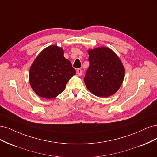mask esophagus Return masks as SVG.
<instances>
[{
    "mask_svg": "<svg viewBox=\"0 0 157 157\" xmlns=\"http://www.w3.org/2000/svg\"><path fill=\"white\" fill-rule=\"evenodd\" d=\"M77 75H79V76L82 75V70L80 69H77Z\"/></svg>",
    "mask_w": 157,
    "mask_h": 157,
    "instance_id": "esophagus-1",
    "label": "esophagus"
}]
</instances>
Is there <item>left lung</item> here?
Returning a JSON list of instances; mask_svg holds the SVG:
<instances>
[{
    "mask_svg": "<svg viewBox=\"0 0 157 157\" xmlns=\"http://www.w3.org/2000/svg\"><path fill=\"white\" fill-rule=\"evenodd\" d=\"M89 67L84 81L90 92L107 98L116 93L124 80L125 69L117 55L107 47L88 50Z\"/></svg>",
    "mask_w": 157,
    "mask_h": 157,
    "instance_id": "obj_1",
    "label": "left lung"
}]
</instances>
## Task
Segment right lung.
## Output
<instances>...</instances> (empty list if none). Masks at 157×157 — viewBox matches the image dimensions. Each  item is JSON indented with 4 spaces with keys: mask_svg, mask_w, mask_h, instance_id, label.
Here are the masks:
<instances>
[{
    "mask_svg": "<svg viewBox=\"0 0 157 157\" xmlns=\"http://www.w3.org/2000/svg\"><path fill=\"white\" fill-rule=\"evenodd\" d=\"M63 54L62 48L51 45L42 50L33 61L29 70V82L38 96L46 99L58 96L76 74L72 64Z\"/></svg>",
    "mask_w": 157,
    "mask_h": 157,
    "instance_id": "right-lung-1",
    "label": "right lung"
}]
</instances>
